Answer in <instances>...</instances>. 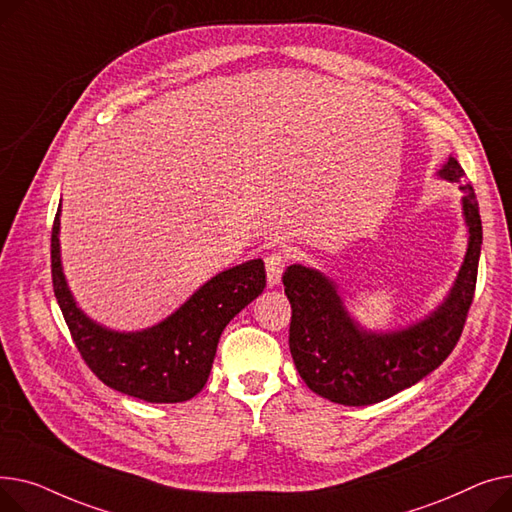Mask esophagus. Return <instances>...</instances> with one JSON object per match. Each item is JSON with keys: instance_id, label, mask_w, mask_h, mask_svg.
<instances>
[{"instance_id": "obj_1", "label": "esophagus", "mask_w": 512, "mask_h": 512, "mask_svg": "<svg viewBox=\"0 0 512 512\" xmlns=\"http://www.w3.org/2000/svg\"><path fill=\"white\" fill-rule=\"evenodd\" d=\"M266 281L270 287L279 285L281 281V275L285 270V264H287V254L285 252H270L266 258Z\"/></svg>"}]
</instances>
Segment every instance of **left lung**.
Returning a JSON list of instances; mask_svg holds the SVG:
<instances>
[{
  "instance_id": "left-lung-1",
  "label": "left lung",
  "mask_w": 512,
  "mask_h": 512,
  "mask_svg": "<svg viewBox=\"0 0 512 512\" xmlns=\"http://www.w3.org/2000/svg\"><path fill=\"white\" fill-rule=\"evenodd\" d=\"M438 175L461 184L469 248L453 291L426 320L397 333H366L318 270L293 264L283 273L291 304L289 349L299 376L316 395L349 407L380 403L426 378L457 347L475 295L482 219L459 161L450 157Z\"/></svg>"
}]
</instances>
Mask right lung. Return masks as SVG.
Wrapping results in <instances>:
<instances>
[{
  "label": "right lung",
  "instance_id": "1",
  "mask_svg": "<svg viewBox=\"0 0 512 512\" xmlns=\"http://www.w3.org/2000/svg\"><path fill=\"white\" fill-rule=\"evenodd\" d=\"M59 208L51 229V281L74 345L103 384L146 403H182L208 380L229 320L266 287L264 262L250 260L204 283L161 324L142 333H113L76 306L59 262Z\"/></svg>",
  "mask_w": 512,
  "mask_h": 512
}]
</instances>
